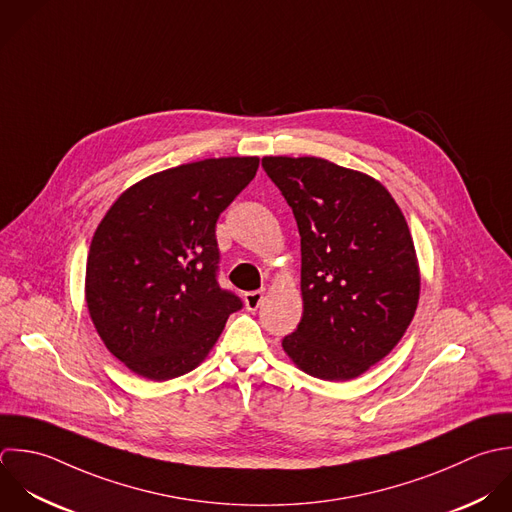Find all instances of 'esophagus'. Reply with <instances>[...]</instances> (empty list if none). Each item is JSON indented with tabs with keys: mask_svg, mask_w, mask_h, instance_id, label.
Segmentation results:
<instances>
[{
	"mask_svg": "<svg viewBox=\"0 0 512 512\" xmlns=\"http://www.w3.org/2000/svg\"><path fill=\"white\" fill-rule=\"evenodd\" d=\"M261 303H263V291L245 293V307H247L249 311H257Z\"/></svg>",
	"mask_w": 512,
	"mask_h": 512,
	"instance_id": "esophagus-1",
	"label": "esophagus"
}]
</instances>
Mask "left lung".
Listing matches in <instances>:
<instances>
[{
	"instance_id": "8db88e82",
	"label": "left lung",
	"mask_w": 512,
	"mask_h": 512,
	"mask_svg": "<svg viewBox=\"0 0 512 512\" xmlns=\"http://www.w3.org/2000/svg\"><path fill=\"white\" fill-rule=\"evenodd\" d=\"M301 235L303 317L283 339L311 377L349 381L387 357L421 291L415 243L391 193L321 157H263Z\"/></svg>"
}]
</instances>
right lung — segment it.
Listing matches in <instances>:
<instances>
[{"label": "right lung", "mask_w": 512, "mask_h": 512, "mask_svg": "<svg viewBox=\"0 0 512 512\" xmlns=\"http://www.w3.org/2000/svg\"><path fill=\"white\" fill-rule=\"evenodd\" d=\"M259 157H219L153 173L95 229L85 269L89 317L113 357L151 381L193 371L241 299L219 287L215 225Z\"/></svg>", "instance_id": "right-lung-1"}]
</instances>
